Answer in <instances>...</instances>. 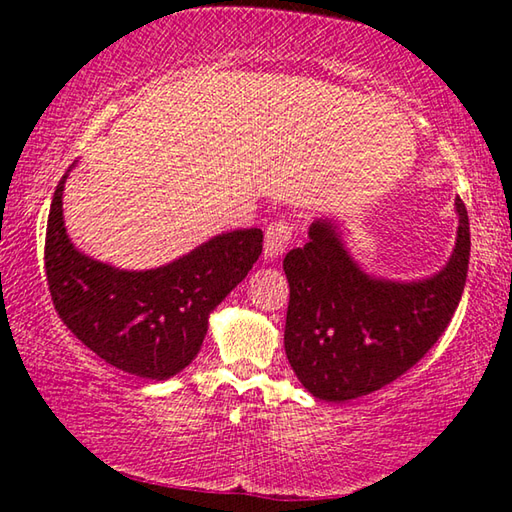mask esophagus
<instances>
[{
  "label": "esophagus",
  "instance_id": "34e87169",
  "mask_svg": "<svg viewBox=\"0 0 512 512\" xmlns=\"http://www.w3.org/2000/svg\"><path fill=\"white\" fill-rule=\"evenodd\" d=\"M293 239V225L289 221H273L271 225L266 228V235H264V259L266 262H275V259H280L284 250L289 248Z\"/></svg>",
  "mask_w": 512,
  "mask_h": 512
}]
</instances>
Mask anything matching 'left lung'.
Wrapping results in <instances>:
<instances>
[{"mask_svg": "<svg viewBox=\"0 0 512 512\" xmlns=\"http://www.w3.org/2000/svg\"><path fill=\"white\" fill-rule=\"evenodd\" d=\"M456 246L438 273L388 280L363 271L341 225L316 219L309 241L284 257L291 298L284 350L307 391L325 402L375 393L429 352L461 302L470 221L456 198Z\"/></svg>", "mask_w": 512, "mask_h": 512, "instance_id": "1", "label": "left lung"}]
</instances>
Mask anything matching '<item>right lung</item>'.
<instances>
[{"instance_id":"right-lung-1","label":"right lung","mask_w":512,"mask_h":512,"mask_svg":"<svg viewBox=\"0 0 512 512\" xmlns=\"http://www.w3.org/2000/svg\"><path fill=\"white\" fill-rule=\"evenodd\" d=\"M72 167L54 192L45 239L58 316L97 357L128 375H178L201 350L212 311L262 255V230L223 232L164 266L124 271L81 253L69 239L63 192Z\"/></svg>"}]
</instances>
